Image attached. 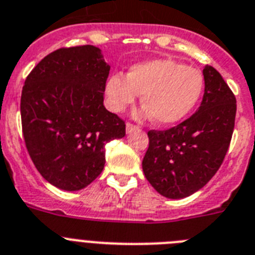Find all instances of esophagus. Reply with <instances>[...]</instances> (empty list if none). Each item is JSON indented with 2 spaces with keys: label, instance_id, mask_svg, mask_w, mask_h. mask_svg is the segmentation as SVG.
I'll return each instance as SVG.
<instances>
[{
  "label": "esophagus",
  "instance_id": "esophagus-1",
  "mask_svg": "<svg viewBox=\"0 0 255 255\" xmlns=\"http://www.w3.org/2000/svg\"><path fill=\"white\" fill-rule=\"evenodd\" d=\"M136 131H138V127H136L133 124L128 123L127 126H126V132H127V133H133V132Z\"/></svg>",
  "mask_w": 255,
  "mask_h": 255
}]
</instances>
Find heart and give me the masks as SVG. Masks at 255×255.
Listing matches in <instances>:
<instances>
[{
    "label": "heart",
    "mask_w": 255,
    "mask_h": 255,
    "mask_svg": "<svg viewBox=\"0 0 255 255\" xmlns=\"http://www.w3.org/2000/svg\"><path fill=\"white\" fill-rule=\"evenodd\" d=\"M198 70L172 59H153L132 66L127 76L111 75L105 84L108 108L121 113L134 104L138 95L145 106L134 111L136 119H151L159 126L183 121L196 108L204 92Z\"/></svg>",
    "instance_id": "b5f03b06"
}]
</instances>
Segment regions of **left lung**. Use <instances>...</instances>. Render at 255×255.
Returning <instances> with one entry per match:
<instances>
[{"mask_svg":"<svg viewBox=\"0 0 255 255\" xmlns=\"http://www.w3.org/2000/svg\"><path fill=\"white\" fill-rule=\"evenodd\" d=\"M205 92L198 110L167 131H149L142 171L166 198L180 200L204 188L217 174L230 146L236 98L211 66L204 67Z\"/></svg>","mask_w":255,"mask_h":255,"instance_id":"1","label":"left lung"}]
</instances>
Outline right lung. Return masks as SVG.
Masks as SVG:
<instances>
[{
	"instance_id": "1",
	"label": "right lung",
	"mask_w": 255,
	"mask_h": 255,
	"mask_svg": "<svg viewBox=\"0 0 255 255\" xmlns=\"http://www.w3.org/2000/svg\"><path fill=\"white\" fill-rule=\"evenodd\" d=\"M110 66L93 45L58 49L27 76L20 98L23 136L37 171L62 190L84 189L105 167V145L126 124L104 106Z\"/></svg>"
}]
</instances>
